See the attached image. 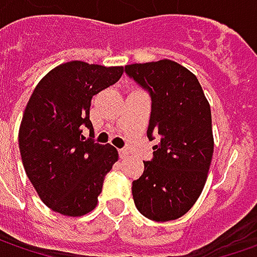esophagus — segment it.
Returning a JSON list of instances; mask_svg holds the SVG:
<instances>
[{
	"label": "esophagus",
	"instance_id": "obj_1",
	"mask_svg": "<svg viewBox=\"0 0 257 257\" xmlns=\"http://www.w3.org/2000/svg\"><path fill=\"white\" fill-rule=\"evenodd\" d=\"M118 156H120V159H127L128 157V152L125 149H120L118 150Z\"/></svg>",
	"mask_w": 257,
	"mask_h": 257
}]
</instances>
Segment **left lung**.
Listing matches in <instances>:
<instances>
[{
	"label": "left lung",
	"instance_id": "1",
	"mask_svg": "<svg viewBox=\"0 0 257 257\" xmlns=\"http://www.w3.org/2000/svg\"><path fill=\"white\" fill-rule=\"evenodd\" d=\"M152 98L147 137L159 143L133 182L134 204L150 220L182 217L199 199L213 156L212 111L197 77L172 60L124 67Z\"/></svg>",
	"mask_w": 257,
	"mask_h": 257
}]
</instances>
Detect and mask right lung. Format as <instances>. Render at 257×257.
Listing matches in <instances>:
<instances>
[{"label": "right lung", "instance_id": "obj_1", "mask_svg": "<svg viewBox=\"0 0 257 257\" xmlns=\"http://www.w3.org/2000/svg\"><path fill=\"white\" fill-rule=\"evenodd\" d=\"M121 75L123 67L70 61L51 70L31 94L18 133L20 153L30 182L51 210L75 217L97 206L118 153L83 132L87 127L93 133L94 95Z\"/></svg>", "mask_w": 257, "mask_h": 257}]
</instances>
